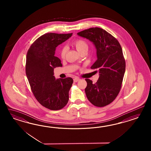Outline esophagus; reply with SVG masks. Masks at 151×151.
<instances>
[{"label":"esophagus","mask_w":151,"mask_h":151,"mask_svg":"<svg viewBox=\"0 0 151 151\" xmlns=\"http://www.w3.org/2000/svg\"><path fill=\"white\" fill-rule=\"evenodd\" d=\"M80 79L79 78H75L74 79H73V82H77L78 81H80Z\"/></svg>","instance_id":"obj_1"}]
</instances>
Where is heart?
I'll use <instances>...</instances> for the list:
<instances>
[{"mask_svg":"<svg viewBox=\"0 0 151 151\" xmlns=\"http://www.w3.org/2000/svg\"><path fill=\"white\" fill-rule=\"evenodd\" d=\"M72 45L76 48L78 52L80 53L83 51H87L88 50V44L87 42L83 39H77L72 42ZM66 54V48L63 47L60 51V55L62 59L65 58Z\"/></svg>","mask_w":151,"mask_h":151,"instance_id":"heart-1","label":"heart"}]
</instances>
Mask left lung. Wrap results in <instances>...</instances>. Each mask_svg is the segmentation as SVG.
I'll list each match as a JSON object with an SVG mask.
<instances>
[{
  "mask_svg": "<svg viewBox=\"0 0 151 151\" xmlns=\"http://www.w3.org/2000/svg\"><path fill=\"white\" fill-rule=\"evenodd\" d=\"M77 34L91 41L96 49L97 59L91 68L97 69L100 76L95 83L85 79L87 99L97 107L108 105L118 95L124 78L126 63L122 47L115 37L100 27L90 28Z\"/></svg>",
  "mask_w": 151,
  "mask_h": 151,
  "instance_id": "left-lung-1",
  "label": "left lung"
}]
</instances>
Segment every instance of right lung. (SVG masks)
<instances>
[{
    "mask_svg": "<svg viewBox=\"0 0 151 151\" xmlns=\"http://www.w3.org/2000/svg\"><path fill=\"white\" fill-rule=\"evenodd\" d=\"M72 35L47 33L37 39L27 51L25 66L27 80L37 101L49 110H60L69 101L73 79H56L54 69L63 66L59 58L55 56L56 47Z\"/></svg>",
    "mask_w": 151,
    "mask_h": 151,
    "instance_id": "obj_1",
    "label": "right lung"
}]
</instances>
